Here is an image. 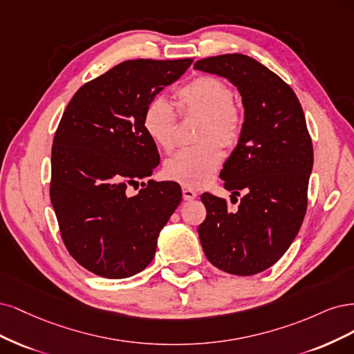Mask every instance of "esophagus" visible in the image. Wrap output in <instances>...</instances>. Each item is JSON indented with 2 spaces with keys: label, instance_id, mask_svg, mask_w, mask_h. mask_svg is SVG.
<instances>
[{
  "label": "esophagus",
  "instance_id": "1",
  "mask_svg": "<svg viewBox=\"0 0 354 354\" xmlns=\"http://www.w3.org/2000/svg\"><path fill=\"white\" fill-rule=\"evenodd\" d=\"M182 196H184V200H185V201H191V200H194V198H197V192L194 191L192 188L184 187V188H182Z\"/></svg>",
  "mask_w": 354,
  "mask_h": 354
}]
</instances>
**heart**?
Returning <instances> with one entry per match:
<instances>
[{
    "label": "heart",
    "instance_id": "1",
    "mask_svg": "<svg viewBox=\"0 0 354 354\" xmlns=\"http://www.w3.org/2000/svg\"><path fill=\"white\" fill-rule=\"evenodd\" d=\"M178 100L184 113H200L204 122L198 132L201 144L182 148L167 158L163 174L188 188L209 184L223 162L221 144L234 145L243 129L241 111L234 104V94L219 77L200 76L179 89ZM176 113L165 97H154L142 115V128L158 148L169 151L175 144ZM221 142L219 143L218 141Z\"/></svg>",
    "mask_w": 354,
    "mask_h": 354
}]
</instances>
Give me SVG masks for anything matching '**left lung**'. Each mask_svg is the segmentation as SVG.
Returning <instances> with one entry per match:
<instances>
[{
    "label": "left lung",
    "mask_w": 354,
    "mask_h": 354,
    "mask_svg": "<svg viewBox=\"0 0 354 354\" xmlns=\"http://www.w3.org/2000/svg\"><path fill=\"white\" fill-rule=\"evenodd\" d=\"M194 69L227 79L244 107L241 135L219 176L231 197L239 191L245 196L230 210L223 198L203 194L207 210L198 226L203 252L223 272L256 275L283 256L304 219L313 167L304 113L294 91L248 55L209 57Z\"/></svg>",
    "instance_id": "8db88e82"
}]
</instances>
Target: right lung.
Here are the masks:
<instances>
[{
    "label": "right lung",
    "instance_id": "add662e5",
    "mask_svg": "<svg viewBox=\"0 0 354 354\" xmlns=\"http://www.w3.org/2000/svg\"><path fill=\"white\" fill-rule=\"evenodd\" d=\"M192 59L128 60L77 89L54 135L50 197L66 248L110 279L144 270L179 206L176 182L128 187L160 163L142 128L148 102L187 72Z\"/></svg>",
    "mask_w": 354,
    "mask_h": 354
}]
</instances>
